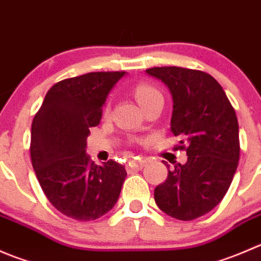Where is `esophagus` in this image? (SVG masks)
<instances>
[{
  "label": "esophagus",
  "mask_w": 261,
  "mask_h": 261,
  "mask_svg": "<svg viewBox=\"0 0 261 261\" xmlns=\"http://www.w3.org/2000/svg\"><path fill=\"white\" fill-rule=\"evenodd\" d=\"M144 167V162L143 160H130L127 164V172L133 173V172H138V170H141Z\"/></svg>",
  "instance_id": "obj_1"
}]
</instances>
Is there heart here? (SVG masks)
I'll return each mask as SVG.
<instances>
[{"label": "heart", "mask_w": 261, "mask_h": 261, "mask_svg": "<svg viewBox=\"0 0 261 261\" xmlns=\"http://www.w3.org/2000/svg\"><path fill=\"white\" fill-rule=\"evenodd\" d=\"M134 94H135L136 101L139 102L141 107L145 106L147 102H150L151 99L156 98V97H162V93L156 88L146 83L138 84L134 89Z\"/></svg>", "instance_id": "1"}]
</instances>
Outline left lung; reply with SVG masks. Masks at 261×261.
<instances>
[{
	"label": "left lung",
	"instance_id": "8db88e82",
	"mask_svg": "<svg viewBox=\"0 0 261 261\" xmlns=\"http://www.w3.org/2000/svg\"><path fill=\"white\" fill-rule=\"evenodd\" d=\"M146 74L169 89L170 131L181 138L177 149L186 144L188 155L186 164L175 165L155 188V203L170 217L194 220L212 211L230 188L240 156L238 117L222 87L207 73L156 67Z\"/></svg>",
	"mask_w": 261,
	"mask_h": 261
}]
</instances>
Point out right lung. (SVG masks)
<instances>
[{
  "instance_id": "right-lung-1",
  "label": "right lung",
  "mask_w": 261,
  "mask_h": 261,
  "mask_svg": "<svg viewBox=\"0 0 261 261\" xmlns=\"http://www.w3.org/2000/svg\"><path fill=\"white\" fill-rule=\"evenodd\" d=\"M125 74L93 72L58 82L34 117L36 178L50 203L73 220L92 221L111 211L127 175L123 165H97L86 152L89 128L99 123L107 96Z\"/></svg>"
}]
</instances>
